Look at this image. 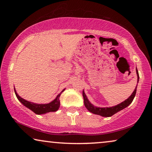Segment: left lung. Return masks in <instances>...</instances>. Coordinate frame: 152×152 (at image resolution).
<instances>
[{
  "instance_id": "obj_1",
  "label": "left lung",
  "mask_w": 152,
  "mask_h": 152,
  "mask_svg": "<svg viewBox=\"0 0 152 152\" xmlns=\"http://www.w3.org/2000/svg\"><path fill=\"white\" fill-rule=\"evenodd\" d=\"M136 74H137V77H138V82L139 81V75H138V70L136 68ZM138 85V84H137ZM136 89H137V86L135 88V90L134 91V92L131 96L129 97L128 99H126V100H124V102H122V103L119 104L114 106V107H106V108H100V107H97L93 106V104H92L89 100L87 98L86 94L83 91V97H84V103L85 107L89 111L91 112V113H94V114H97V115L103 116V117H111L114 114L118 113V111H121V110L124 109V108L127 107L132 102V101L134 100V98L136 95Z\"/></svg>"
}]
</instances>
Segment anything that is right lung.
<instances>
[{
    "mask_svg": "<svg viewBox=\"0 0 152 152\" xmlns=\"http://www.w3.org/2000/svg\"><path fill=\"white\" fill-rule=\"evenodd\" d=\"M64 91H65V89H64V90L56 97V98L54 99L53 101H52L51 102H50L48 104H35L23 99L22 97H20L19 95L17 94V93H16V91L15 90V88H14V92H15L16 96L18 98V100H19L25 107L30 109L31 111H32L36 114H38V115L44 114L48 113V112L57 111V110L59 109L60 106L59 97L60 95H61V93Z\"/></svg>",
    "mask_w": 152,
    "mask_h": 152,
    "instance_id": "right-lung-1",
    "label": "right lung"
}]
</instances>
